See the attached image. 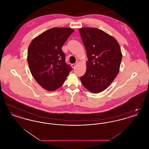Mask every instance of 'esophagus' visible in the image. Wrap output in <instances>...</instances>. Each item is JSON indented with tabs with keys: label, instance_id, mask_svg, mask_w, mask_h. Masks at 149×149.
<instances>
[{
	"label": "esophagus",
	"instance_id": "34e87169",
	"mask_svg": "<svg viewBox=\"0 0 149 149\" xmlns=\"http://www.w3.org/2000/svg\"><path fill=\"white\" fill-rule=\"evenodd\" d=\"M77 65H78V63H75V64H71V66H72V68H75Z\"/></svg>",
	"mask_w": 149,
	"mask_h": 149
}]
</instances>
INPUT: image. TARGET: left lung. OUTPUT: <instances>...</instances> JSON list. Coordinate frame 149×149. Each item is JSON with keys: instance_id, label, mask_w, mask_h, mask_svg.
<instances>
[{"instance_id": "8db88e82", "label": "left lung", "mask_w": 149, "mask_h": 149, "mask_svg": "<svg viewBox=\"0 0 149 149\" xmlns=\"http://www.w3.org/2000/svg\"><path fill=\"white\" fill-rule=\"evenodd\" d=\"M79 31L88 59L80 80L89 92L99 93L111 85L120 71V46L113 36L99 29L84 27Z\"/></svg>"}]
</instances>
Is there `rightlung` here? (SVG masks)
Instances as JSON below:
<instances>
[{
  "label": "right lung",
  "instance_id": "1",
  "mask_svg": "<svg viewBox=\"0 0 149 149\" xmlns=\"http://www.w3.org/2000/svg\"><path fill=\"white\" fill-rule=\"evenodd\" d=\"M74 31L71 28H52L37 36L29 45L30 71L38 84L47 91L58 89L71 70L65 63L61 48Z\"/></svg>",
  "mask_w": 149,
  "mask_h": 149
}]
</instances>
